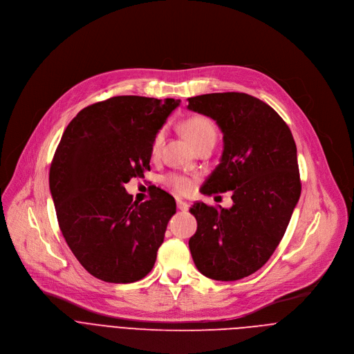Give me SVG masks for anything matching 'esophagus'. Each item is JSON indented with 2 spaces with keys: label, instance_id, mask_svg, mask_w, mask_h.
I'll use <instances>...</instances> for the list:
<instances>
[{
  "label": "esophagus",
  "instance_id": "esophagus-1",
  "mask_svg": "<svg viewBox=\"0 0 354 354\" xmlns=\"http://www.w3.org/2000/svg\"><path fill=\"white\" fill-rule=\"evenodd\" d=\"M176 206H178V209L179 210H182V212H186L187 209H189V205L186 203V201L185 200H182V198H176Z\"/></svg>",
  "mask_w": 354,
  "mask_h": 354
}]
</instances>
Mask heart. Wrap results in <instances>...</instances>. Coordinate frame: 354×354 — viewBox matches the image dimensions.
Returning a JSON list of instances; mask_svg holds the SVG:
<instances>
[{
	"label": "heart",
	"instance_id": "1",
	"mask_svg": "<svg viewBox=\"0 0 354 354\" xmlns=\"http://www.w3.org/2000/svg\"><path fill=\"white\" fill-rule=\"evenodd\" d=\"M182 130L187 137L189 142L196 148L200 144L207 141H216L217 129L216 124L206 116L192 115L186 118L182 123ZM162 144V131H158L151 144V154L157 156ZM165 183L176 193H187L192 189V182L189 178L178 174H171L165 178Z\"/></svg>",
	"mask_w": 354,
	"mask_h": 354
}]
</instances>
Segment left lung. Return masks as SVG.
<instances>
[{
	"label": "left lung",
	"instance_id": "left-lung-1",
	"mask_svg": "<svg viewBox=\"0 0 354 354\" xmlns=\"http://www.w3.org/2000/svg\"><path fill=\"white\" fill-rule=\"evenodd\" d=\"M187 109L216 120L224 149L201 187L232 190L231 209L194 203L197 220L189 239L198 272L234 281L259 270L273 255L301 194L297 147L286 122L263 100L242 92L189 97Z\"/></svg>",
	"mask_w": 354,
	"mask_h": 354
}]
</instances>
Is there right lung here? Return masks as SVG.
<instances>
[{"label": "right lung", "mask_w": 354, "mask_h": 354, "mask_svg": "<svg viewBox=\"0 0 354 354\" xmlns=\"http://www.w3.org/2000/svg\"><path fill=\"white\" fill-rule=\"evenodd\" d=\"M179 104L113 96L84 108L63 133L50 193L67 245L96 279L133 283L154 268L175 198L158 189L138 205L124 183L149 171L151 144Z\"/></svg>", "instance_id": "add662e5"}]
</instances>
